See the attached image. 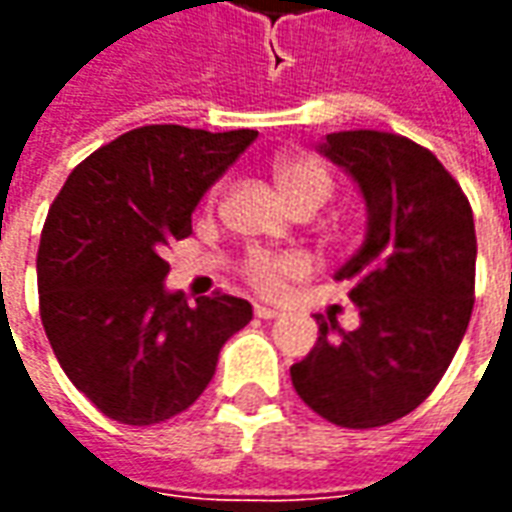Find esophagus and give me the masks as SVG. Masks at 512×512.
Listing matches in <instances>:
<instances>
[{
	"label": "esophagus",
	"instance_id": "34e87169",
	"mask_svg": "<svg viewBox=\"0 0 512 512\" xmlns=\"http://www.w3.org/2000/svg\"><path fill=\"white\" fill-rule=\"evenodd\" d=\"M255 315L257 318H263V321H271V318H279V310L266 307V304H255Z\"/></svg>",
	"mask_w": 512,
	"mask_h": 512
}]
</instances>
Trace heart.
<instances>
[{
  "instance_id": "b5f03b06",
  "label": "heart",
  "mask_w": 512,
  "mask_h": 512,
  "mask_svg": "<svg viewBox=\"0 0 512 512\" xmlns=\"http://www.w3.org/2000/svg\"><path fill=\"white\" fill-rule=\"evenodd\" d=\"M271 175L282 197L296 211H315L334 194L332 169L312 153H279L271 161ZM213 200V194H211ZM244 279L263 296H277L290 279L304 274V260L296 252L255 249L241 260Z\"/></svg>"
}]
</instances>
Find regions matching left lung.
I'll return each mask as SVG.
<instances>
[{
    "label": "left lung",
    "mask_w": 512,
    "mask_h": 512,
    "mask_svg": "<svg viewBox=\"0 0 512 512\" xmlns=\"http://www.w3.org/2000/svg\"><path fill=\"white\" fill-rule=\"evenodd\" d=\"M323 156L359 183L367 238L334 279L351 285L354 332L315 315L318 343L290 367L307 406L340 428H381L436 389L474 307L472 205L428 147L389 131H337Z\"/></svg>",
    "instance_id": "obj_1"
}]
</instances>
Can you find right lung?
I'll list each match as a JSON object with an SVG mask.
<instances>
[{"instance_id": "right-lung-1", "label": "right lung", "mask_w": 512, "mask_h": 512, "mask_svg": "<svg viewBox=\"0 0 512 512\" xmlns=\"http://www.w3.org/2000/svg\"><path fill=\"white\" fill-rule=\"evenodd\" d=\"M257 131L142 126L98 147L51 202L38 246L40 321L57 362L123 425L178 417L211 384L222 345L252 321L227 293H167L164 249Z\"/></svg>"}]
</instances>
